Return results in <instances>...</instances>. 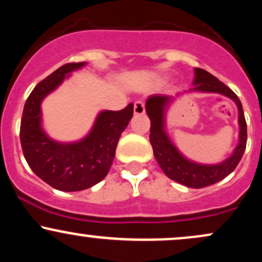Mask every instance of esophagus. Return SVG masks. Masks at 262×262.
<instances>
[{"label":"esophagus","mask_w":262,"mask_h":262,"mask_svg":"<svg viewBox=\"0 0 262 262\" xmlns=\"http://www.w3.org/2000/svg\"><path fill=\"white\" fill-rule=\"evenodd\" d=\"M145 113V104H144V102L141 101H137L134 103V114H137V116H141V114Z\"/></svg>","instance_id":"obj_1"}]
</instances>
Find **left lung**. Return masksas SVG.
<instances>
[{
    "label": "left lung",
    "mask_w": 262,
    "mask_h": 262,
    "mask_svg": "<svg viewBox=\"0 0 262 262\" xmlns=\"http://www.w3.org/2000/svg\"><path fill=\"white\" fill-rule=\"evenodd\" d=\"M186 92L219 93L235 102L237 112H239V118H237L239 141L231 155L218 164H200L186 158L171 141L166 132V122H165L166 111L170 104L175 101V97L154 95L150 96L146 100V114L151 122L149 137L150 143H151L154 156L158 164L160 165L161 170L169 179L183 186L191 188H202L221 181L235 170L246 148V139H248L246 122L242 102L235 93L223 82H221L217 77L203 69L194 68L193 87Z\"/></svg>",
    "instance_id": "left-lung-1"
}]
</instances>
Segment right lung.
I'll list each match as a JSON object with an SVG mask.
<instances>
[{
  "label": "right lung",
  "mask_w": 262,
  "mask_h": 262,
  "mask_svg": "<svg viewBox=\"0 0 262 262\" xmlns=\"http://www.w3.org/2000/svg\"><path fill=\"white\" fill-rule=\"evenodd\" d=\"M85 65H62L40 81L27 98L20 121V144L29 167L39 179L64 192L82 191L106 177L121 134L133 117V103L122 111H101L90 133L73 143H60L45 133L41 102Z\"/></svg>",
  "instance_id": "1"
}]
</instances>
